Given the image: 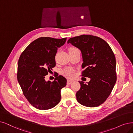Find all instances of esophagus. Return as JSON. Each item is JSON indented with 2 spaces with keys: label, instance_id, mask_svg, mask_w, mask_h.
Wrapping results in <instances>:
<instances>
[{
  "label": "esophagus",
  "instance_id": "esophagus-1",
  "mask_svg": "<svg viewBox=\"0 0 133 133\" xmlns=\"http://www.w3.org/2000/svg\"><path fill=\"white\" fill-rule=\"evenodd\" d=\"M73 81L72 80H70V79H67V84H71V83H72Z\"/></svg>",
  "mask_w": 133,
  "mask_h": 133
}]
</instances>
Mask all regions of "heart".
<instances>
[{
    "label": "heart",
    "instance_id": "b5f03b06",
    "mask_svg": "<svg viewBox=\"0 0 133 133\" xmlns=\"http://www.w3.org/2000/svg\"><path fill=\"white\" fill-rule=\"evenodd\" d=\"M62 73L63 76H65L68 78H72L74 76L75 70L72 69V68H66L65 69L63 70L62 71Z\"/></svg>",
    "mask_w": 133,
    "mask_h": 133
}]
</instances>
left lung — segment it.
<instances>
[{
  "label": "left lung",
  "mask_w": 133,
  "mask_h": 133,
  "mask_svg": "<svg viewBox=\"0 0 133 133\" xmlns=\"http://www.w3.org/2000/svg\"><path fill=\"white\" fill-rule=\"evenodd\" d=\"M67 43L81 50L82 76L90 78L86 83L79 81L81 89L76 93L77 100L87 107L99 106L109 96L116 82L115 54L104 39L94 36L71 38Z\"/></svg>",
  "instance_id": "8db88e82"
}]
</instances>
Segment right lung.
<instances>
[{"mask_svg": "<svg viewBox=\"0 0 133 133\" xmlns=\"http://www.w3.org/2000/svg\"><path fill=\"white\" fill-rule=\"evenodd\" d=\"M67 38L41 37L32 42L19 58L17 80L28 102L41 110L52 109L61 100V90L67 80L56 76L53 82L46 81L45 76L56 65L55 56L58 48Z\"/></svg>", "mask_w": 133, "mask_h": 133, "instance_id": "right-lung-1", "label": "right lung"}]
</instances>
